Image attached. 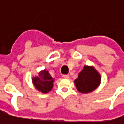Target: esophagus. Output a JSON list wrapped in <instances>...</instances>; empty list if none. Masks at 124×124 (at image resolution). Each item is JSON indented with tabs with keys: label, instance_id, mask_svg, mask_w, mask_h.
<instances>
[{
	"label": "esophagus",
	"instance_id": "obj_1",
	"mask_svg": "<svg viewBox=\"0 0 124 124\" xmlns=\"http://www.w3.org/2000/svg\"><path fill=\"white\" fill-rule=\"evenodd\" d=\"M63 77L64 78H69V75H63Z\"/></svg>",
	"mask_w": 124,
	"mask_h": 124
}]
</instances>
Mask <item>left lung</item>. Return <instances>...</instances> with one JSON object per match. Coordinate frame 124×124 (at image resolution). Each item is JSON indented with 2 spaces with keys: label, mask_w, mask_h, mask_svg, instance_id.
I'll use <instances>...</instances> for the list:
<instances>
[{
  "label": "left lung",
  "mask_w": 124,
  "mask_h": 124,
  "mask_svg": "<svg viewBox=\"0 0 124 124\" xmlns=\"http://www.w3.org/2000/svg\"><path fill=\"white\" fill-rule=\"evenodd\" d=\"M101 75L93 66H85L75 79V87L81 93H91L100 84Z\"/></svg>",
  "instance_id": "8db88e82"
}]
</instances>
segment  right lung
Segmentation results:
<instances>
[{
	"instance_id": "right-lung-1",
	"label": "right lung",
	"mask_w": 124,
	"mask_h": 124,
	"mask_svg": "<svg viewBox=\"0 0 124 124\" xmlns=\"http://www.w3.org/2000/svg\"><path fill=\"white\" fill-rule=\"evenodd\" d=\"M32 82L35 88L42 93H47L53 88L54 79L49 74L46 69L41 70L36 77L32 78Z\"/></svg>"
}]
</instances>
